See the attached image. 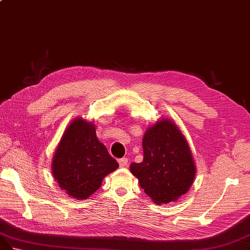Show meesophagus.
Listing matches in <instances>:
<instances>
[{"instance_id": "obj_1", "label": "esophagus", "mask_w": 250, "mask_h": 250, "mask_svg": "<svg viewBox=\"0 0 250 250\" xmlns=\"http://www.w3.org/2000/svg\"><path fill=\"white\" fill-rule=\"evenodd\" d=\"M118 163L120 167H125L127 166V158H125V157H124V158H121L118 160Z\"/></svg>"}]
</instances>
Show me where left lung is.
Instances as JSON below:
<instances>
[{"label": "left lung", "instance_id": "1", "mask_svg": "<svg viewBox=\"0 0 250 250\" xmlns=\"http://www.w3.org/2000/svg\"><path fill=\"white\" fill-rule=\"evenodd\" d=\"M142 146L144 161L130 166L140 188L157 204L176 201L188 190L196 175L187 139L173 121L162 119L147 129Z\"/></svg>", "mask_w": 250, "mask_h": 250}]
</instances>
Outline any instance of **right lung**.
Segmentation results:
<instances>
[{"label":"right lung","instance_id":"add662e5","mask_svg":"<svg viewBox=\"0 0 250 250\" xmlns=\"http://www.w3.org/2000/svg\"><path fill=\"white\" fill-rule=\"evenodd\" d=\"M119 167L96 137L95 126L77 118L62 135L53 157L52 172L60 188L75 199H87L104 178Z\"/></svg>","mask_w":250,"mask_h":250}]
</instances>
